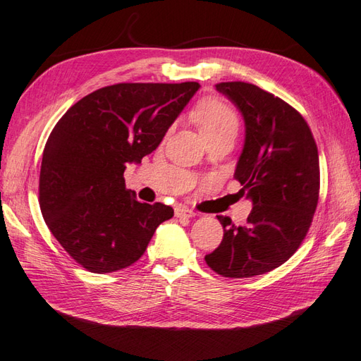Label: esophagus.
Wrapping results in <instances>:
<instances>
[{
	"mask_svg": "<svg viewBox=\"0 0 361 361\" xmlns=\"http://www.w3.org/2000/svg\"><path fill=\"white\" fill-rule=\"evenodd\" d=\"M175 216L177 219H192V216H195V212L190 211L186 206H177L175 207Z\"/></svg>",
	"mask_w": 361,
	"mask_h": 361,
	"instance_id": "esophagus-1",
	"label": "esophagus"
}]
</instances>
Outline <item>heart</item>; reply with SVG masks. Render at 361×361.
<instances>
[{
    "label": "heart",
    "instance_id": "b5f03b06",
    "mask_svg": "<svg viewBox=\"0 0 361 361\" xmlns=\"http://www.w3.org/2000/svg\"><path fill=\"white\" fill-rule=\"evenodd\" d=\"M194 118L204 138L238 129L237 114L228 103L219 98L203 99L195 109Z\"/></svg>",
    "mask_w": 361,
    "mask_h": 361
}]
</instances>
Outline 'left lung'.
<instances>
[{
  "label": "left lung",
  "mask_w": 361,
  "mask_h": 361,
  "mask_svg": "<svg viewBox=\"0 0 361 361\" xmlns=\"http://www.w3.org/2000/svg\"><path fill=\"white\" fill-rule=\"evenodd\" d=\"M215 87L245 120L233 177L252 211L245 226L219 216L224 235L204 259L223 276L249 279L288 262L306 237L320 190L318 150L303 116L281 98L243 81Z\"/></svg>",
  "instance_id": "obj_1"
}]
</instances>
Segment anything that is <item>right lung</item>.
<instances>
[{"label":"right lung","mask_w":361,"mask_h":361,"mask_svg":"<svg viewBox=\"0 0 361 361\" xmlns=\"http://www.w3.org/2000/svg\"><path fill=\"white\" fill-rule=\"evenodd\" d=\"M200 89L195 81L120 82L81 98L44 146L39 207L50 232L75 262L95 274L124 269L145 254L154 232L173 216L126 189V166L160 145Z\"/></svg>","instance_id":"1"}]
</instances>
